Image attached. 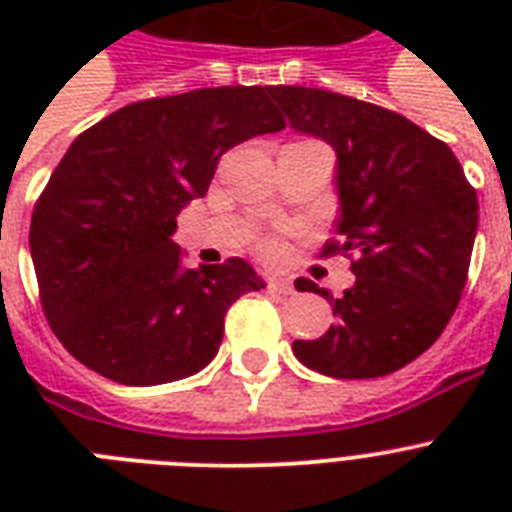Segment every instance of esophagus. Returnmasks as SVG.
I'll list each match as a JSON object with an SVG mask.
<instances>
[{
	"instance_id": "34e87169",
	"label": "esophagus",
	"mask_w": 512,
	"mask_h": 512,
	"mask_svg": "<svg viewBox=\"0 0 512 512\" xmlns=\"http://www.w3.org/2000/svg\"><path fill=\"white\" fill-rule=\"evenodd\" d=\"M265 289H268V292H276V295H292V292H295V287L284 279H268L265 281Z\"/></svg>"
}]
</instances>
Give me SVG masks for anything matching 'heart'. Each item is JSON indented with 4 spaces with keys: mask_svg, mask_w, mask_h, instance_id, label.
Instances as JSON below:
<instances>
[{
    "mask_svg": "<svg viewBox=\"0 0 512 512\" xmlns=\"http://www.w3.org/2000/svg\"><path fill=\"white\" fill-rule=\"evenodd\" d=\"M260 255L268 257V260H279V257L284 255V247H281L276 239H268V241H263V244H260Z\"/></svg>",
    "mask_w": 512,
    "mask_h": 512,
    "instance_id": "obj_1",
    "label": "heart"
}]
</instances>
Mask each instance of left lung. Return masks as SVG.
Instances as JSON below:
<instances>
[{
	"instance_id": "8db88e82",
	"label": "left lung",
	"mask_w": 512,
	"mask_h": 512,
	"mask_svg": "<svg viewBox=\"0 0 512 512\" xmlns=\"http://www.w3.org/2000/svg\"><path fill=\"white\" fill-rule=\"evenodd\" d=\"M297 132L337 154L340 217L324 255L350 257L356 284L327 297L335 324L292 350L313 372L372 380L441 337L460 305L478 228V196L444 140L388 108L316 87H268ZM297 287V284H295Z\"/></svg>"
}]
</instances>
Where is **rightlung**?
Instances as JSON below:
<instances>
[{"instance_id": "1", "label": "right lung", "mask_w": 512, "mask_h": 512, "mask_svg": "<svg viewBox=\"0 0 512 512\" xmlns=\"http://www.w3.org/2000/svg\"><path fill=\"white\" fill-rule=\"evenodd\" d=\"M268 87L138 100L71 143L31 215L42 311L63 348L122 385L183 380L215 358L223 319L263 281L241 257L180 268L177 215L220 156L287 124Z\"/></svg>"}]
</instances>
